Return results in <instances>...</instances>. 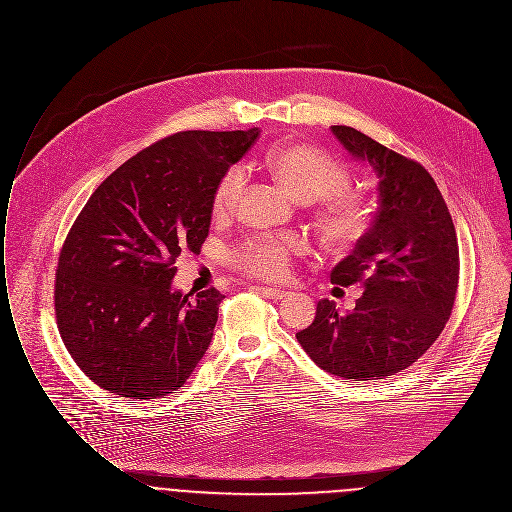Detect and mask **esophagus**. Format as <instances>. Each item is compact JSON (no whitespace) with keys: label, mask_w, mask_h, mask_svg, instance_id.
I'll use <instances>...</instances> for the list:
<instances>
[{"label":"esophagus","mask_w":512,"mask_h":512,"mask_svg":"<svg viewBox=\"0 0 512 512\" xmlns=\"http://www.w3.org/2000/svg\"><path fill=\"white\" fill-rule=\"evenodd\" d=\"M258 292L262 296H266L268 300H284L288 296L286 290H280V288H268V286H258Z\"/></svg>","instance_id":"obj_1"}]
</instances>
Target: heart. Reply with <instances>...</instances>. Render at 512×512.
I'll list each match as a JSON object with an SVG mask.
<instances>
[{
    "label": "heart",
    "instance_id": "b5f03b06",
    "mask_svg": "<svg viewBox=\"0 0 512 512\" xmlns=\"http://www.w3.org/2000/svg\"><path fill=\"white\" fill-rule=\"evenodd\" d=\"M266 169L280 186L302 202L324 200L320 224L326 240L338 248L355 244L367 228V210L355 198L345 196L349 188L347 172L318 149L284 143L266 153ZM244 188L240 169L224 172L212 192V214L226 218L236 208ZM302 248L296 238H258L240 246L234 254L238 266L258 278H280L288 270L290 254Z\"/></svg>",
    "mask_w": 512,
    "mask_h": 512
}]
</instances>
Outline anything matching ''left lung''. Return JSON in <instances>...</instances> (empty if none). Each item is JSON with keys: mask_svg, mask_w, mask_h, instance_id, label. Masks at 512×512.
I'll list each match as a JSON object with an SVG mask.
<instances>
[{"mask_svg": "<svg viewBox=\"0 0 512 512\" xmlns=\"http://www.w3.org/2000/svg\"><path fill=\"white\" fill-rule=\"evenodd\" d=\"M341 147L375 174L377 212L355 250L332 270L343 288L363 286L340 314L322 300L296 334L306 353L343 379H383L415 363L443 332L459 284V246L449 208L419 163L357 129L330 127Z\"/></svg>", "mask_w": 512, "mask_h": 512, "instance_id": "8db88e82", "label": "left lung"}]
</instances>
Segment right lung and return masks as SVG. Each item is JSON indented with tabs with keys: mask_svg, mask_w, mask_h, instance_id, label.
Listing matches in <instances>:
<instances>
[{
	"mask_svg": "<svg viewBox=\"0 0 512 512\" xmlns=\"http://www.w3.org/2000/svg\"><path fill=\"white\" fill-rule=\"evenodd\" d=\"M260 131H182L123 163L91 194L63 244L55 314L63 343L99 387L155 399L206 353L222 294L172 288L182 250L200 252L218 178Z\"/></svg>",
	"mask_w": 512,
	"mask_h": 512,
	"instance_id": "obj_1",
	"label": "right lung"
}]
</instances>
